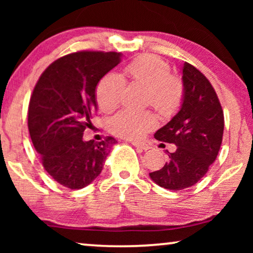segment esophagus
I'll return each mask as SVG.
<instances>
[{
	"label": "esophagus",
	"mask_w": 253,
	"mask_h": 253,
	"mask_svg": "<svg viewBox=\"0 0 253 253\" xmlns=\"http://www.w3.org/2000/svg\"><path fill=\"white\" fill-rule=\"evenodd\" d=\"M132 145L134 147L140 148V150H143V151H147V150H150V148H151L150 145L146 144V143H143V141H133Z\"/></svg>",
	"instance_id": "34e87169"
}]
</instances>
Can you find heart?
Here are the masks:
<instances>
[{
  "label": "heart",
  "mask_w": 253,
  "mask_h": 253,
  "mask_svg": "<svg viewBox=\"0 0 253 253\" xmlns=\"http://www.w3.org/2000/svg\"><path fill=\"white\" fill-rule=\"evenodd\" d=\"M126 74L134 84L148 89V101L164 117H170L179 109L184 96L181 78L170 75L168 63L155 55H143L126 65ZM126 82L116 72L103 76L96 86V102L102 112L109 113L122 101ZM157 117L151 112L123 110L110 120V129L117 136L140 139L157 126Z\"/></svg>",
  "instance_id": "1"
}]
</instances>
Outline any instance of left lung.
<instances>
[{
	"label": "left lung",
	"mask_w": 253,
	"mask_h": 253,
	"mask_svg": "<svg viewBox=\"0 0 253 253\" xmlns=\"http://www.w3.org/2000/svg\"><path fill=\"white\" fill-rule=\"evenodd\" d=\"M184 96L181 108L154 133L155 139L175 144L169 160L150 177L161 188L179 191L199 182L215 161L222 143L224 119L220 101L205 76L193 65L182 67Z\"/></svg>",
	"instance_id": "8db88e82"
}]
</instances>
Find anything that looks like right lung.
I'll list each match as a JSON object with an SVG mask.
<instances>
[{
	"label": "right lung",
	"mask_w": 253,
	"mask_h": 253,
	"mask_svg": "<svg viewBox=\"0 0 253 253\" xmlns=\"http://www.w3.org/2000/svg\"><path fill=\"white\" fill-rule=\"evenodd\" d=\"M114 51H77L53 62L40 76L29 105V131L46 171L71 190L85 188L101 172L113 137L85 141L98 110L96 85L121 62Z\"/></svg>",
	"instance_id": "1"
}]
</instances>
